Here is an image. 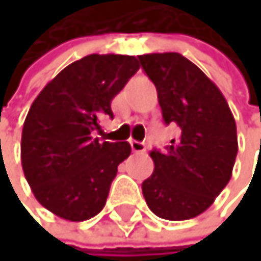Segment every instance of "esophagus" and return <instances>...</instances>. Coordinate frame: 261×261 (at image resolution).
I'll return each mask as SVG.
<instances>
[{"label":"esophagus","instance_id":"esophagus-1","mask_svg":"<svg viewBox=\"0 0 261 261\" xmlns=\"http://www.w3.org/2000/svg\"><path fill=\"white\" fill-rule=\"evenodd\" d=\"M130 148H132V152H136V153H144L147 147H145L144 142H139V140H130Z\"/></svg>","mask_w":261,"mask_h":261}]
</instances>
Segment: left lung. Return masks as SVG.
<instances>
[{
    "label": "left lung",
    "instance_id": "left-lung-1",
    "mask_svg": "<svg viewBox=\"0 0 261 261\" xmlns=\"http://www.w3.org/2000/svg\"><path fill=\"white\" fill-rule=\"evenodd\" d=\"M152 80L165 124L179 136L167 150H153V173L142 183L150 211L167 221L199 216L229 183L237 156V127L224 94L176 52L139 55Z\"/></svg>",
    "mask_w": 261,
    "mask_h": 261
}]
</instances>
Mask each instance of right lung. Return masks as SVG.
Masks as SVG:
<instances>
[{"instance_id": "add662e5", "label": "right lung", "mask_w": 261, "mask_h": 261, "mask_svg": "<svg viewBox=\"0 0 261 261\" xmlns=\"http://www.w3.org/2000/svg\"><path fill=\"white\" fill-rule=\"evenodd\" d=\"M140 68L132 55H86L65 67L34 99L22 127L21 162L36 199L82 222L105 207L129 142H99L111 101Z\"/></svg>"}]
</instances>
